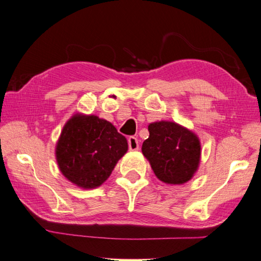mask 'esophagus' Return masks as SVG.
Wrapping results in <instances>:
<instances>
[{
    "label": "esophagus",
    "instance_id": "1",
    "mask_svg": "<svg viewBox=\"0 0 261 261\" xmlns=\"http://www.w3.org/2000/svg\"><path fill=\"white\" fill-rule=\"evenodd\" d=\"M139 140L136 139L135 136H129L128 137V147L130 151H136L139 150Z\"/></svg>",
    "mask_w": 261,
    "mask_h": 261
}]
</instances>
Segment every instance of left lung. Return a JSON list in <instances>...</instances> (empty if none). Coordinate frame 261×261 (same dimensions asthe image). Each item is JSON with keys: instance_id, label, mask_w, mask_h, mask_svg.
Masks as SVG:
<instances>
[{"instance_id": "8db88e82", "label": "left lung", "mask_w": 261, "mask_h": 261, "mask_svg": "<svg viewBox=\"0 0 261 261\" xmlns=\"http://www.w3.org/2000/svg\"><path fill=\"white\" fill-rule=\"evenodd\" d=\"M149 139L143 142L142 152L151 168L167 184H184L198 169L201 145L194 133L171 121L149 125Z\"/></svg>"}]
</instances>
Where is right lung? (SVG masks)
<instances>
[{
  "mask_svg": "<svg viewBox=\"0 0 261 261\" xmlns=\"http://www.w3.org/2000/svg\"><path fill=\"white\" fill-rule=\"evenodd\" d=\"M127 149L126 137L111 122L76 115L63 127L56 154L59 168L71 183L94 189L108 179Z\"/></svg>",
  "mask_w": 261,
  "mask_h": 261,
  "instance_id": "add662e5",
  "label": "right lung"
}]
</instances>
